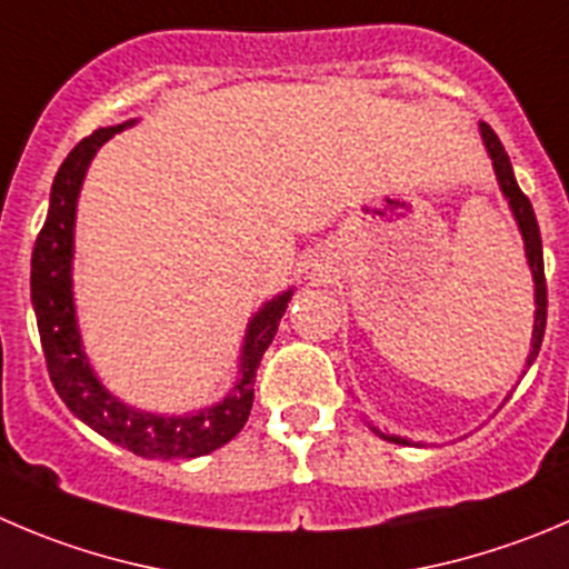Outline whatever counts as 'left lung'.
<instances>
[{"instance_id":"8db88e82","label":"left lung","mask_w":569,"mask_h":569,"mask_svg":"<svg viewBox=\"0 0 569 569\" xmlns=\"http://www.w3.org/2000/svg\"><path fill=\"white\" fill-rule=\"evenodd\" d=\"M480 139H483V148L486 153H489L491 159V167H495V176H497V183H500V192L502 198L508 200V209H511L513 220H517V229L519 234H522V246H525V259H528V268H531V276H533V305H537V310H533V332H531V351H528V357H525V369H531L533 360H537L539 355V346H542V338H545V323H548V284H545V259H542V234H539V223H537V214H533V207L531 200L525 198V192L519 189L517 178H513V170H511V159H508L506 148H502V142L497 139V133L491 131L486 122H480ZM366 425L371 427V430L377 432L380 438H386V441L391 443H405V447H421V441H410V438H402V436H393V432H382L380 427H375L371 421H366Z\"/></svg>"}]
</instances>
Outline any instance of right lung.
<instances>
[{
    "label": "right lung",
    "mask_w": 569,
    "mask_h": 569,
    "mask_svg": "<svg viewBox=\"0 0 569 569\" xmlns=\"http://www.w3.org/2000/svg\"><path fill=\"white\" fill-rule=\"evenodd\" d=\"M131 126H137V119H128L122 126L100 128L63 159L61 170L52 181L44 229L32 248V310H36L38 335L44 346L52 386L63 405L83 425H89L111 443L131 450L133 456L164 458V461L200 458L229 443L248 421L259 360L273 340L296 288L281 290L251 316L246 338H242L237 380L220 402L192 410V413H153V410L133 408L113 397L102 386L97 371L91 369L89 355L83 349V335L78 327L72 281L74 220H78V198L91 159L108 139H113V133Z\"/></svg>",
    "instance_id": "obj_1"
}]
</instances>
